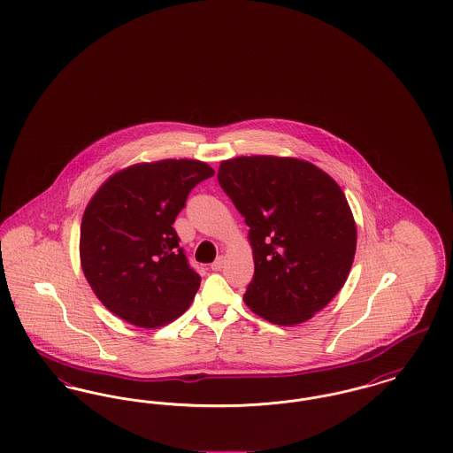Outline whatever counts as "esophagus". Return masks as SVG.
Listing matches in <instances>:
<instances>
[{"instance_id":"34e87169","label":"esophagus","mask_w":453,"mask_h":453,"mask_svg":"<svg viewBox=\"0 0 453 453\" xmlns=\"http://www.w3.org/2000/svg\"><path fill=\"white\" fill-rule=\"evenodd\" d=\"M224 261L226 258L224 257H217L216 261L211 265V268L214 270V272H219V270H222V266H224Z\"/></svg>"}]
</instances>
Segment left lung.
I'll use <instances>...</instances> for the list:
<instances>
[{
	"instance_id": "8db88e82",
	"label": "left lung",
	"mask_w": 453,
	"mask_h": 453,
	"mask_svg": "<svg viewBox=\"0 0 453 453\" xmlns=\"http://www.w3.org/2000/svg\"><path fill=\"white\" fill-rule=\"evenodd\" d=\"M219 185L250 227L255 277L244 303L263 319H311L345 285L357 226L340 185L297 157L239 156L222 161Z\"/></svg>"
}]
</instances>
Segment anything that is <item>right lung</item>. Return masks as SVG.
Listing matches in <instances>:
<instances>
[{
    "label": "right lung",
    "mask_w": 453,
    "mask_h": 453,
    "mask_svg": "<svg viewBox=\"0 0 453 453\" xmlns=\"http://www.w3.org/2000/svg\"><path fill=\"white\" fill-rule=\"evenodd\" d=\"M214 176L196 159H163L115 173L93 195L80 233L81 268L110 312L139 327L180 318L200 277L173 222L195 185Z\"/></svg>",
    "instance_id": "add662e5"
}]
</instances>
